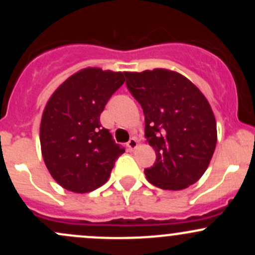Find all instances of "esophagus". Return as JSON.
Instances as JSON below:
<instances>
[{"label":"esophagus","instance_id":"obj_1","mask_svg":"<svg viewBox=\"0 0 255 255\" xmlns=\"http://www.w3.org/2000/svg\"><path fill=\"white\" fill-rule=\"evenodd\" d=\"M127 146H128V149H129V150H134V149L138 146L137 139H135V138H130L129 142L127 143Z\"/></svg>","mask_w":255,"mask_h":255}]
</instances>
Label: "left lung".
<instances>
[{"label": "left lung", "mask_w": 255, "mask_h": 255, "mask_svg": "<svg viewBox=\"0 0 255 255\" xmlns=\"http://www.w3.org/2000/svg\"><path fill=\"white\" fill-rule=\"evenodd\" d=\"M125 75L143 109L146 142L155 150L156 161L144 170L146 180L163 190L195 184L208 168L217 143L207 99L189 79L168 69Z\"/></svg>", "instance_id": "8db88e82"}]
</instances>
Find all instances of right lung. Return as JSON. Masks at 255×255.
I'll return each instance as SVG.
<instances>
[{
	"instance_id": "add662e5",
	"label": "right lung",
	"mask_w": 255,
	"mask_h": 255,
	"mask_svg": "<svg viewBox=\"0 0 255 255\" xmlns=\"http://www.w3.org/2000/svg\"><path fill=\"white\" fill-rule=\"evenodd\" d=\"M125 82L121 71L86 68L68 78L48 100L40 121V148L53 179L85 194L102 186L125 149L100 123L110 97Z\"/></svg>"
}]
</instances>
